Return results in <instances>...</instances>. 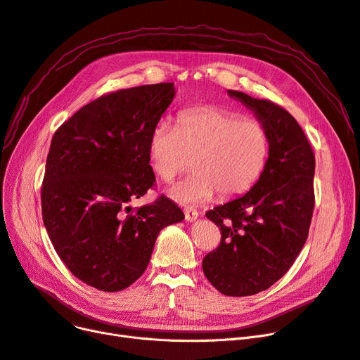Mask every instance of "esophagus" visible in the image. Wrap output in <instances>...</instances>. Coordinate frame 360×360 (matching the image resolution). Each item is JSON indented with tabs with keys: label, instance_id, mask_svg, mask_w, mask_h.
<instances>
[{
	"label": "esophagus",
	"instance_id": "34e87169",
	"mask_svg": "<svg viewBox=\"0 0 360 360\" xmlns=\"http://www.w3.org/2000/svg\"><path fill=\"white\" fill-rule=\"evenodd\" d=\"M184 214H185V219L188 222H193V221H195V219L198 217V212L194 207H185L184 209Z\"/></svg>",
	"mask_w": 360,
	"mask_h": 360
}]
</instances>
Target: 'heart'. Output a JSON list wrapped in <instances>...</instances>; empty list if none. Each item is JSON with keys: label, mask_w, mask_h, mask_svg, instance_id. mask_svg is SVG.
Instances as JSON below:
<instances>
[{"label": "heart", "mask_w": 360, "mask_h": 360, "mask_svg": "<svg viewBox=\"0 0 360 360\" xmlns=\"http://www.w3.org/2000/svg\"><path fill=\"white\" fill-rule=\"evenodd\" d=\"M269 134L257 119L222 107L185 110L176 127L154 124L148 139L153 170L169 182L193 159L195 174L172 186L169 194L184 205L245 194L260 178L269 158Z\"/></svg>", "instance_id": "1"}]
</instances>
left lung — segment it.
<instances>
[{"mask_svg":"<svg viewBox=\"0 0 360 360\" xmlns=\"http://www.w3.org/2000/svg\"><path fill=\"white\" fill-rule=\"evenodd\" d=\"M228 94L266 127L271 148L253 188L206 213L222 237L202 259V272L217 291L244 297L274 285L302 252L315 207V154L285 108L240 91Z\"/></svg>","mask_w":360,"mask_h":360,"instance_id":"left-lung-1","label":"left lung"}]
</instances>
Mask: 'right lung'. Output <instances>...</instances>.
Returning <instances> with one entry per match:
<instances>
[{"mask_svg": "<svg viewBox=\"0 0 360 360\" xmlns=\"http://www.w3.org/2000/svg\"><path fill=\"white\" fill-rule=\"evenodd\" d=\"M174 96L170 82L104 94L53 136L41 186L44 225L66 268L94 288L134 284L159 232L184 219L165 195L129 206L155 184L148 139Z\"/></svg>", "mask_w": 360, "mask_h": 360, "instance_id": "add662e5", "label": "right lung"}]
</instances>
